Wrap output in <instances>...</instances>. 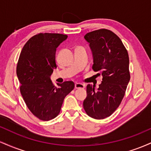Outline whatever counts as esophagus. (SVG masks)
Masks as SVG:
<instances>
[{
	"instance_id": "1",
	"label": "esophagus",
	"mask_w": 151,
	"mask_h": 151,
	"mask_svg": "<svg viewBox=\"0 0 151 151\" xmlns=\"http://www.w3.org/2000/svg\"><path fill=\"white\" fill-rule=\"evenodd\" d=\"M74 86H75L76 89H84L85 87V85L84 84H81V83H76Z\"/></svg>"
}]
</instances>
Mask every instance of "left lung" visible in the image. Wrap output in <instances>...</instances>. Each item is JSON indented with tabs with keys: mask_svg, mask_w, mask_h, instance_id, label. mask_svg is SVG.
Here are the masks:
<instances>
[{
	"mask_svg": "<svg viewBox=\"0 0 151 151\" xmlns=\"http://www.w3.org/2000/svg\"><path fill=\"white\" fill-rule=\"evenodd\" d=\"M93 57L92 68L102 76L97 89L88 84L83 106L88 116L103 119L111 115L120 105L130 81L129 58L121 39L106 29L86 33Z\"/></svg>",
	"mask_w": 151,
	"mask_h": 151,
	"instance_id": "1",
	"label": "left lung"
}]
</instances>
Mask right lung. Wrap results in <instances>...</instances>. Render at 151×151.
I'll return each instance as SVG.
<instances>
[{
  "mask_svg": "<svg viewBox=\"0 0 151 151\" xmlns=\"http://www.w3.org/2000/svg\"><path fill=\"white\" fill-rule=\"evenodd\" d=\"M67 38V35L37 34L25 43L20 55L16 73L20 93L27 108L40 120L56 117L65 96L74 88L72 81L58 83L57 87L50 79L57 68V48Z\"/></svg>",
  "mask_w": 151,
  "mask_h": 151,
  "instance_id": "right-lung-1",
  "label": "right lung"
}]
</instances>
